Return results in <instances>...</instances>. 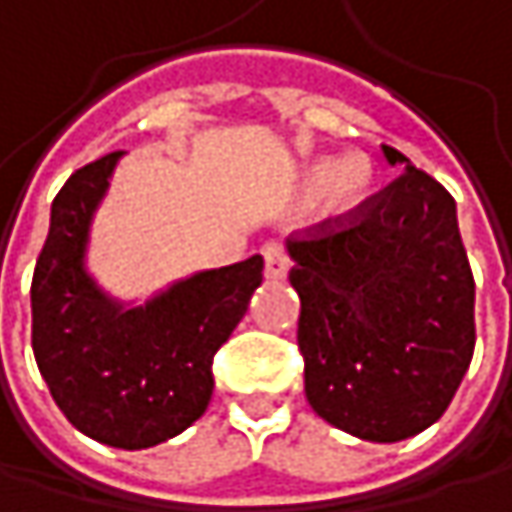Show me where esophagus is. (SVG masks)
Listing matches in <instances>:
<instances>
[{
	"label": "esophagus",
	"instance_id": "1",
	"mask_svg": "<svg viewBox=\"0 0 512 512\" xmlns=\"http://www.w3.org/2000/svg\"><path fill=\"white\" fill-rule=\"evenodd\" d=\"M260 255H263V275H266L269 281H281V278L287 275L290 260H287V252H284L281 243H266V246L260 249Z\"/></svg>",
	"mask_w": 512,
	"mask_h": 512
}]
</instances>
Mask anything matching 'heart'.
I'll use <instances>...</instances> for the list:
<instances>
[{"instance_id":"obj_1","label":"heart","mask_w":512,"mask_h":512,"mask_svg":"<svg viewBox=\"0 0 512 512\" xmlns=\"http://www.w3.org/2000/svg\"><path fill=\"white\" fill-rule=\"evenodd\" d=\"M314 189H326V210L332 216L353 213L358 204L367 198L370 189V171L364 162H320L311 177Z\"/></svg>"}]
</instances>
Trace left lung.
I'll return each instance as SVG.
<instances>
[{
  "instance_id": "1",
  "label": "left lung",
  "mask_w": 512,
  "mask_h": 512,
  "mask_svg": "<svg viewBox=\"0 0 512 512\" xmlns=\"http://www.w3.org/2000/svg\"><path fill=\"white\" fill-rule=\"evenodd\" d=\"M403 174L353 213L293 231L305 397L338 430L400 442L451 406L474 353V275L457 204L388 145Z\"/></svg>"
}]
</instances>
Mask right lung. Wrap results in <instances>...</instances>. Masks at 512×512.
Returning <instances> with one entry per match:
<instances>
[{
    "mask_svg": "<svg viewBox=\"0 0 512 512\" xmlns=\"http://www.w3.org/2000/svg\"><path fill=\"white\" fill-rule=\"evenodd\" d=\"M118 156L76 168L52 201L32 275V350L52 400L79 433L139 451L204 415L213 356L263 281V257L198 272L145 308L121 311L82 269L88 222Z\"/></svg>",
    "mask_w": 512,
    "mask_h": 512,
    "instance_id": "obj_1",
    "label": "right lung"
}]
</instances>
